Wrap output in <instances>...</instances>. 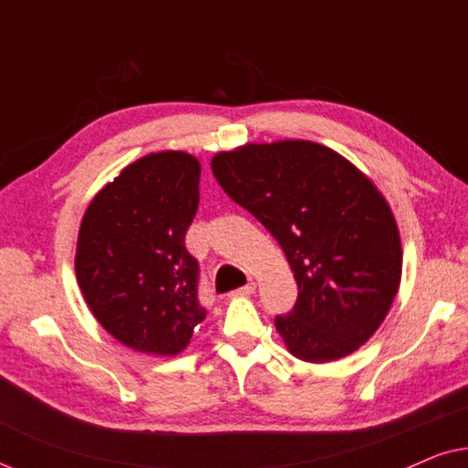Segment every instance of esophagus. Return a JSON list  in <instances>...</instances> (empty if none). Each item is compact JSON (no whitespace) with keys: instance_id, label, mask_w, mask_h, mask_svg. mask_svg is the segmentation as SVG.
<instances>
[{"instance_id":"1","label":"esophagus","mask_w":468,"mask_h":468,"mask_svg":"<svg viewBox=\"0 0 468 468\" xmlns=\"http://www.w3.org/2000/svg\"><path fill=\"white\" fill-rule=\"evenodd\" d=\"M253 292H255L253 281H249L247 285H242V287H239V290H236V293H239V296H249V293H253Z\"/></svg>"}]
</instances>
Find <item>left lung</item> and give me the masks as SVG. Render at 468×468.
Wrapping results in <instances>:
<instances>
[{
  "mask_svg": "<svg viewBox=\"0 0 468 468\" xmlns=\"http://www.w3.org/2000/svg\"><path fill=\"white\" fill-rule=\"evenodd\" d=\"M215 178L283 249L298 283L274 317L290 351L332 362L364 345L400 283V236L373 183L328 146L306 140L249 144L213 159Z\"/></svg>",
  "mask_w": 468,
  "mask_h": 468,
  "instance_id": "8db88e82",
  "label": "left lung"
}]
</instances>
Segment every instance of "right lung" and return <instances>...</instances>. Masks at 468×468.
<instances>
[{"mask_svg": "<svg viewBox=\"0 0 468 468\" xmlns=\"http://www.w3.org/2000/svg\"><path fill=\"white\" fill-rule=\"evenodd\" d=\"M197 185L196 157L153 153L108 183L82 217L76 249L82 296L127 347L175 356L207 317L197 298L200 264L185 247Z\"/></svg>", "mask_w": 468, "mask_h": 468, "instance_id": "obj_1", "label": "right lung"}]
</instances>
